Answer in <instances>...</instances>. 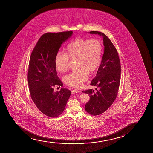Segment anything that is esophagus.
Here are the masks:
<instances>
[{
    "label": "esophagus",
    "mask_w": 153,
    "mask_h": 153,
    "mask_svg": "<svg viewBox=\"0 0 153 153\" xmlns=\"http://www.w3.org/2000/svg\"><path fill=\"white\" fill-rule=\"evenodd\" d=\"M78 92H79V91L78 90H76V89H73V90H71V94H76V93Z\"/></svg>",
    "instance_id": "34e87169"
}]
</instances>
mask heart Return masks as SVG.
Here are the masks:
<instances>
[{
	"instance_id": "heart-1",
	"label": "heart",
	"mask_w": 153,
	"mask_h": 153,
	"mask_svg": "<svg viewBox=\"0 0 153 153\" xmlns=\"http://www.w3.org/2000/svg\"><path fill=\"white\" fill-rule=\"evenodd\" d=\"M102 53V45L97 39H78L71 42L66 48V54L58 52L55 57V66L57 71L64 73L68 68L69 59L76 58L78 69L65 76V84L79 88L88 79L89 71L98 67Z\"/></svg>"
}]
</instances>
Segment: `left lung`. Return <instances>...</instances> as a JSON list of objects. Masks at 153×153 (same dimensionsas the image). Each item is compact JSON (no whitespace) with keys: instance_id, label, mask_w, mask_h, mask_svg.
I'll return each instance as SVG.
<instances>
[{"instance_id":"1","label":"left lung","mask_w":153,"mask_h":153,"mask_svg":"<svg viewBox=\"0 0 153 153\" xmlns=\"http://www.w3.org/2000/svg\"><path fill=\"white\" fill-rule=\"evenodd\" d=\"M90 34L102 36L104 52L96 76L90 85L96 86V91L89 89L82 92L90 97L85 105L87 112L99 115L109 109L117 96L121 77V65L117 51L111 40L102 32L90 31Z\"/></svg>"}]
</instances>
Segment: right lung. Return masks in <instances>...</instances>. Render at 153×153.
<instances>
[{"label": "right lung", "mask_w": 153, "mask_h": 153, "mask_svg": "<svg viewBox=\"0 0 153 153\" xmlns=\"http://www.w3.org/2000/svg\"><path fill=\"white\" fill-rule=\"evenodd\" d=\"M73 31L48 32L42 35L32 51L30 59L27 81L30 95L42 113L51 117L61 115L71 94L62 88L54 91L55 86L63 87L55 66V57L62 44L73 35Z\"/></svg>", "instance_id": "right-lung-1"}]
</instances>
